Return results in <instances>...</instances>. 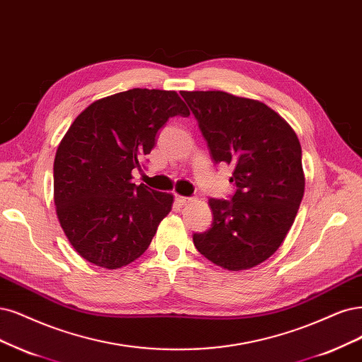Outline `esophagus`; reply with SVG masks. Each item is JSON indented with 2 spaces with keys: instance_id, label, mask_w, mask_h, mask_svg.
<instances>
[{
  "instance_id": "34e87169",
  "label": "esophagus",
  "mask_w": 362,
  "mask_h": 362,
  "mask_svg": "<svg viewBox=\"0 0 362 362\" xmlns=\"http://www.w3.org/2000/svg\"><path fill=\"white\" fill-rule=\"evenodd\" d=\"M177 202L180 205H189L190 202H193V197L189 196H177Z\"/></svg>"
}]
</instances>
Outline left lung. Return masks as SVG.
Listing matches in <instances>:
<instances>
[{
	"label": "left lung",
	"instance_id": "1",
	"mask_svg": "<svg viewBox=\"0 0 362 362\" xmlns=\"http://www.w3.org/2000/svg\"><path fill=\"white\" fill-rule=\"evenodd\" d=\"M211 157L233 166L232 201L211 197L213 224L194 233L197 252L229 271L253 268L284 241L303 201L301 145L277 112L224 91H181Z\"/></svg>",
	"mask_w": 362,
	"mask_h": 362
}]
</instances>
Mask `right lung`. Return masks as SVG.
Instances as JSON below:
<instances>
[{
  "instance_id": "right-lung-1",
  "label": "right lung",
  "mask_w": 362,
  "mask_h": 362,
  "mask_svg": "<svg viewBox=\"0 0 362 362\" xmlns=\"http://www.w3.org/2000/svg\"><path fill=\"white\" fill-rule=\"evenodd\" d=\"M190 112L175 91L133 88L82 110L54 161L62 230L85 260L106 269L132 264L151 244L173 196L132 182L170 117Z\"/></svg>"
}]
</instances>
